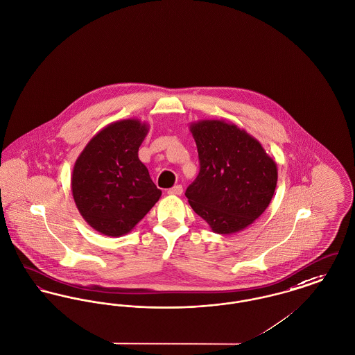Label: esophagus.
I'll return each instance as SVG.
<instances>
[{"label": "esophagus", "instance_id": "34e87169", "mask_svg": "<svg viewBox=\"0 0 355 355\" xmlns=\"http://www.w3.org/2000/svg\"><path fill=\"white\" fill-rule=\"evenodd\" d=\"M182 191H184V189H182L181 185H175L174 188L167 190V194H171V196H181Z\"/></svg>", "mask_w": 355, "mask_h": 355}]
</instances>
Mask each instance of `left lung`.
Here are the masks:
<instances>
[{"label":"left lung","mask_w":355,"mask_h":355,"mask_svg":"<svg viewBox=\"0 0 355 355\" xmlns=\"http://www.w3.org/2000/svg\"><path fill=\"white\" fill-rule=\"evenodd\" d=\"M200 173L185 196L191 209L218 234L253 224L271 202L277 166L245 130L220 119L190 123Z\"/></svg>","instance_id":"left-lung-1"}]
</instances>
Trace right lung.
I'll use <instances>...</instances> for the list:
<instances>
[{
  "label": "right lung",
  "mask_w": 355,
  "mask_h": 355,
  "mask_svg": "<svg viewBox=\"0 0 355 355\" xmlns=\"http://www.w3.org/2000/svg\"><path fill=\"white\" fill-rule=\"evenodd\" d=\"M148 128L139 119L112 122L91 138L73 165L71 187L76 208L102 234H127L162 194L138 157Z\"/></svg>",
  "instance_id": "obj_1"
}]
</instances>
